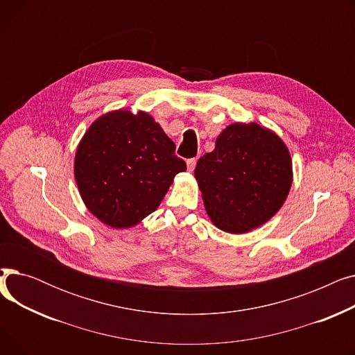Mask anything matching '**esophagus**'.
<instances>
[{"label":"esophagus","mask_w":355,"mask_h":355,"mask_svg":"<svg viewBox=\"0 0 355 355\" xmlns=\"http://www.w3.org/2000/svg\"><path fill=\"white\" fill-rule=\"evenodd\" d=\"M196 164H197V159H196V158H190V159H187V168H189V171H194Z\"/></svg>","instance_id":"1"}]
</instances>
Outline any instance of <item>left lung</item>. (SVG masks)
Listing matches in <instances>:
<instances>
[{"mask_svg":"<svg viewBox=\"0 0 355 355\" xmlns=\"http://www.w3.org/2000/svg\"><path fill=\"white\" fill-rule=\"evenodd\" d=\"M204 206L229 233L262 226L285 202L292 184L288 148L257 123L227 126L194 170Z\"/></svg>","mask_w":355,"mask_h":355,"instance_id":"left-lung-1","label":"left lung"}]
</instances>
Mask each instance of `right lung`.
Segmentation results:
<instances>
[{
	"mask_svg": "<svg viewBox=\"0 0 355 355\" xmlns=\"http://www.w3.org/2000/svg\"><path fill=\"white\" fill-rule=\"evenodd\" d=\"M187 170L175 144L145 112L116 110L85 134L74 159L80 196L107 226L137 225L158 209L174 177Z\"/></svg>",
	"mask_w": 355,
	"mask_h": 355,
	"instance_id": "right-lung-1",
	"label": "right lung"
}]
</instances>
